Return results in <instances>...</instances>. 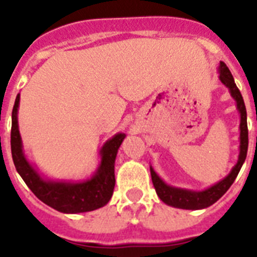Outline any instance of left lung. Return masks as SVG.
<instances>
[{"label": "left lung", "mask_w": 257, "mask_h": 257, "mask_svg": "<svg viewBox=\"0 0 257 257\" xmlns=\"http://www.w3.org/2000/svg\"><path fill=\"white\" fill-rule=\"evenodd\" d=\"M219 78L226 87L229 88L230 95L233 96L235 101H237V109L240 114V123H239V156H238V161L235 166L229 172L228 176L219 181L217 184L212 185V187L207 188L201 192H196V190H188L181 189V188H175L171 185H167L162 179L156 174L153 167L151 166V175L152 181H153L154 189L157 192V196L160 197L161 201L165 202L166 205L172 206L176 208H184V210H201V208H206L208 206L213 205L215 202L219 201L226 190L230 188V185L234 183L235 178H237L238 172H239L240 167L243 165L244 160L247 156V149H248V128H247V112L246 106H244L243 97L240 95V91L238 90L237 85L234 82V78L231 76L230 70L226 67L225 63H220L219 67Z\"/></svg>", "instance_id": "1"}]
</instances>
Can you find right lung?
Returning <instances> with one entry per match:
<instances>
[{"instance_id":"right-lung-1","label":"right lung","mask_w":257,"mask_h":257,"mask_svg":"<svg viewBox=\"0 0 257 257\" xmlns=\"http://www.w3.org/2000/svg\"><path fill=\"white\" fill-rule=\"evenodd\" d=\"M18 94L11 114V154L15 169L29 189L38 199L50 207L64 213H79L94 211L105 206L112 198L114 189V161L118 148L124 139V134H115L100 149V165L91 179L78 181L46 180L28 162L23 151L22 138L18 126Z\"/></svg>"}]
</instances>
